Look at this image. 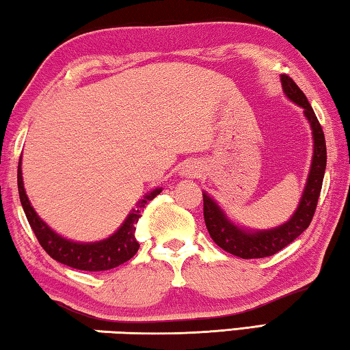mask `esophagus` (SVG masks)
<instances>
[{
	"label": "esophagus",
	"instance_id": "esophagus-1",
	"mask_svg": "<svg viewBox=\"0 0 350 350\" xmlns=\"http://www.w3.org/2000/svg\"><path fill=\"white\" fill-rule=\"evenodd\" d=\"M181 175L187 176V178L199 175V167H197L196 164H186V165H183V169H181Z\"/></svg>",
	"mask_w": 350,
	"mask_h": 350
}]
</instances>
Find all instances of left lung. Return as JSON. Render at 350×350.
Listing matches in <instances>:
<instances>
[{
	"label": "left lung",
	"instance_id": "obj_1",
	"mask_svg": "<svg viewBox=\"0 0 350 350\" xmlns=\"http://www.w3.org/2000/svg\"><path fill=\"white\" fill-rule=\"evenodd\" d=\"M281 83L287 98L303 109V113L311 126L314 144L311 169L308 174L306 186L291 219L282 226L275 227V229H243V227L234 224L226 213L221 210V206L206 192H204V217L211 240L224 251L241 257V259H262V257L273 256L282 247L291 245L298 235H301L311 224L319 196H321L323 175H325L327 146L322 126L319 123L311 104L308 103L305 93L297 87V83L286 74L281 75Z\"/></svg>",
	"mask_w": 350,
	"mask_h": 350
}]
</instances>
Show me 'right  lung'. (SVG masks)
I'll use <instances>...</instances> for the list:
<instances>
[{"label":"right lung","instance_id":"add662e5","mask_svg":"<svg viewBox=\"0 0 350 350\" xmlns=\"http://www.w3.org/2000/svg\"><path fill=\"white\" fill-rule=\"evenodd\" d=\"M17 185L23 211L27 215V219L29 226H31L34 235L38 238L39 245L44 247V251L52 259L83 271L112 270V268L118 267L121 263L128 262L131 257H134V254L140 247L137 240H135V224L139 222V217L142 216L145 205L163 191L161 187H156V189L146 192L144 199L139 200L137 208L129 213L128 217H126L123 224L120 226V229L113 235H110L109 238L100 241L77 243L58 235L34 211L31 204H29L27 192H25L22 178V159L18 161Z\"/></svg>","mask_w":350,"mask_h":350}]
</instances>
